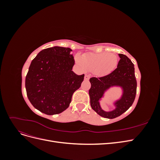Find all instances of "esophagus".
I'll list each match as a JSON object with an SVG mask.
<instances>
[{"label": "esophagus", "mask_w": 160, "mask_h": 160, "mask_svg": "<svg viewBox=\"0 0 160 160\" xmlns=\"http://www.w3.org/2000/svg\"><path fill=\"white\" fill-rule=\"evenodd\" d=\"M89 78H90V76L89 75H85V80L88 81V80L89 79Z\"/></svg>", "instance_id": "1"}]
</instances>
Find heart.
<instances>
[{
  "label": "heart",
  "instance_id": "1",
  "mask_svg": "<svg viewBox=\"0 0 160 160\" xmlns=\"http://www.w3.org/2000/svg\"><path fill=\"white\" fill-rule=\"evenodd\" d=\"M77 63L84 70L93 71L98 75H105L112 71L118 65V56L109 52L89 53L83 57H75Z\"/></svg>",
  "mask_w": 160,
  "mask_h": 160
}]
</instances>
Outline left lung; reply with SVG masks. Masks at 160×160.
I'll list each match as a JSON object with an SVG mask.
<instances>
[{
    "label": "left lung",
    "mask_w": 160,
    "mask_h": 160,
    "mask_svg": "<svg viewBox=\"0 0 160 160\" xmlns=\"http://www.w3.org/2000/svg\"><path fill=\"white\" fill-rule=\"evenodd\" d=\"M120 60L118 67L109 74L101 77H91L89 91L92 109L101 117L113 119L125 112L132 105L137 92V81L135 75L134 65L125 55L119 54ZM119 85L124 89L122 98L116 102V109L106 112L100 108L98 101L104 91L111 86Z\"/></svg>",
    "instance_id": "obj_1"
}]
</instances>
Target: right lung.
<instances>
[{"instance_id": "add662e5", "label": "right lung", "mask_w": 160, "mask_h": 160, "mask_svg": "<svg viewBox=\"0 0 160 160\" xmlns=\"http://www.w3.org/2000/svg\"><path fill=\"white\" fill-rule=\"evenodd\" d=\"M68 47L43 49L34 59L25 79L28 100L47 115L61 113L68 108L72 95L84 79L72 71L75 59Z\"/></svg>"}]
</instances>
